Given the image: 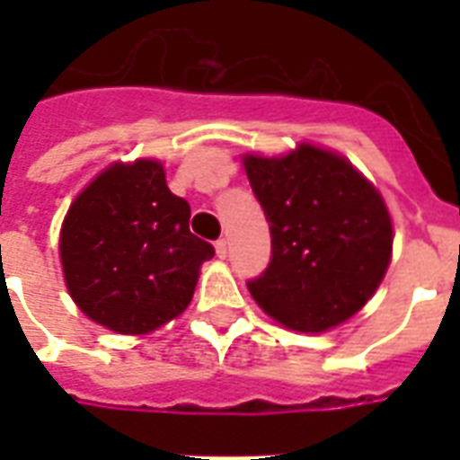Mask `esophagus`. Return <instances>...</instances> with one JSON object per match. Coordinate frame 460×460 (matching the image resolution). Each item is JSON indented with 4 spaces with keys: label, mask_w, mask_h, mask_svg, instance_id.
<instances>
[{
    "label": "esophagus",
    "mask_w": 460,
    "mask_h": 460,
    "mask_svg": "<svg viewBox=\"0 0 460 460\" xmlns=\"http://www.w3.org/2000/svg\"><path fill=\"white\" fill-rule=\"evenodd\" d=\"M215 251H217V255H219V258H226V255H229V243H226V238H219V241H217L215 243Z\"/></svg>",
    "instance_id": "34e87169"
}]
</instances>
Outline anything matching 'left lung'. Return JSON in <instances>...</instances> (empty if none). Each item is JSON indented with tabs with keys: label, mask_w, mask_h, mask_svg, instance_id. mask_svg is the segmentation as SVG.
Here are the masks:
<instances>
[{
	"label": "left lung",
	"mask_w": 460,
	"mask_h": 460,
	"mask_svg": "<svg viewBox=\"0 0 460 460\" xmlns=\"http://www.w3.org/2000/svg\"><path fill=\"white\" fill-rule=\"evenodd\" d=\"M265 209L272 260L248 291L284 327L320 334L356 314L392 260V217L349 159L298 146L287 157H243Z\"/></svg>",
	"instance_id": "8db88e82"
}]
</instances>
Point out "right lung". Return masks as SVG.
<instances>
[{
	"label": "right lung",
	"mask_w": 460,
	"mask_h": 460,
	"mask_svg": "<svg viewBox=\"0 0 460 460\" xmlns=\"http://www.w3.org/2000/svg\"><path fill=\"white\" fill-rule=\"evenodd\" d=\"M190 205L155 159L104 169L68 208L59 255L68 294L90 320L147 334L193 298L215 248L188 229Z\"/></svg>",
	"instance_id": "1"
}]
</instances>
